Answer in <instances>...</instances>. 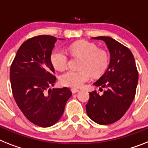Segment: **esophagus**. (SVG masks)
Listing matches in <instances>:
<instances>
[{"label": "esophagus", "mask_w": 148, "mask_h": 148, "mask_svg": "<svg viewBox=\"0 0 148 148\" xmlns=\"http://www.w3.org/2000/svg\"><path fill=\"white\" fill-rule=\"evenodd\" d=\"M71 91H72V93L75 94V93H77L78 91H79V89H77V88H72Z\"/></svg>", "instance_id": "obj_1"}]
</instances>
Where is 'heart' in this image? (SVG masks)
<instances>
[{
	"mask_svg": "<svg viewBox=\"0 0 148 148\" xmlns=\"http://www.w3.org/2000/svg\"><path fill=\"white\" fill-rule=\"evenodd\" d=\"M68 50L74 56L82 58L79 70H68L60 77L63 85L80 88L90 80L91 74L102 75L109 65L110 57L107 51L98 49L95 44L87 41H79L68 46ZM51 64L57 70H63L68 65V57L61 49H55L51 54Z\"/></svg>",
	"mask_w": 148,
	"mask_h": 148,
	"instance_id": "heart-1",
	"label": "heart"
}]
</instances>
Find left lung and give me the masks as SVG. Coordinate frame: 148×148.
Masks as SVG:
<instances>
[{
	"label": "left lung",
	"mask_w": 148,
	"mask_h": 148,
	"mask_svg": "<svg viewBox=\"0 0 148 148\" xmlns=\"http://www.w3.org/2000/svg\"><path fill=\"white\" fill-rule=\"evenodd\" d=\"M102 40L110 54L108 68L94 83L103 91L100 95L96 91L89 93L86 112L90 119L100 125H109L121 119L135 98L138 73L131 51L115 39L106 36L92 38Z\"/></svg>",
	"instance_id": "left-lung-1"
}]
</instances>
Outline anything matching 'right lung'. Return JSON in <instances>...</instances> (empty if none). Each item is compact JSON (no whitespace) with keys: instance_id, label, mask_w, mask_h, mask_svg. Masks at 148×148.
<instances>
[{"instance_id":"obj_1","label":"right lung","mask_w":148,"mask_h":148,"mask_svg":"<svg viewBox=\"0 0 148 148\" xmlns=\"http://www.w3.org/2000/svg\"><path fill=\"white\" fill-rule=\"evenodd\" d=\"M57 40L51 35L28 39L17 51L10 66L16 103L30 122L41 127H50L59 121L72 95L66 87L48 89L56 82L50 57Z\"/></svg>"}]
</instances>
